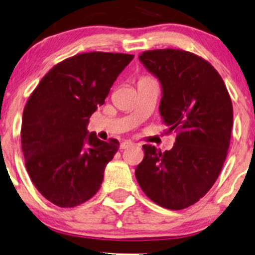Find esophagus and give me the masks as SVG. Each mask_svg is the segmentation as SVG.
<instances>
[{"instance_id":"esophagus-1","label":"esophagus","mask_w":255,"mask_h":255,"mask_svg":"<svg viewBox=\"0 0 255 255\" xmlns=\"http://www.w3.org/2000/svg\"><path fill=\"white\" fill-rule=\"evenodd\" d=\"M131 146H133V142L130 141V140H125L121 144V149H125V148H128L131 147Z\"/></svg>"}]
</instances>
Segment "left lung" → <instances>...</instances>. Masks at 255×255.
I'll return each mask as SVG.
<instances>
[{"mask_svg":"<svg viewBox=\"0 0 255 255\" xmlns=\"http://www.w3.org/2000/svg\"><path fill=\"white\" fill-rule=\"evenodd\" d=\"M139 60L161 83L160 115L177 135L163 153L142 146L135 179L154 203L181 210L200 201L221 173L231 139L232 102L218 72L190 52L146 51Z\"/></svg>","mask_w":255,"mask_h":255,"instance_id":"1","label":"left lung"}]
</instances>
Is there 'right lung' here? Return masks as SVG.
Wrapping results in <instances>:
<instances>
[{"label":"right lung","mask_w":255,"mask_h":255,"mask_svg":"<svg viewBox=\"0 0 255 255\" xmlns=\"http://www.w3.org/2000/svg\"><path fill=\"white\" fill-rule=\"evenodd\" d=\"M134 55L90 52L55 65L23 111L22 149L34 187L60 208H73L101 188L104 169L120 147L88 132L117 76Z\"/></svg>","instance_id":"obj_1"}]
</instances>
